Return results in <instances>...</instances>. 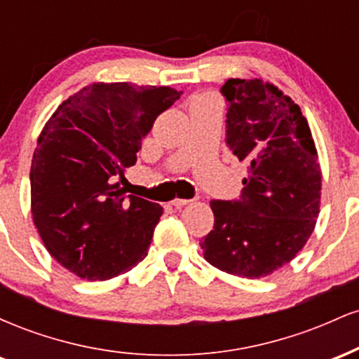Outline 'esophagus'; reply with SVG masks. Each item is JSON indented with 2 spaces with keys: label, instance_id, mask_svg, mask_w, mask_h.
I'll return each instance as SVG.
<instances>
[{
  "label": "esophagus",
  "instance_id": "34e87169",
  "mask_svg": "<svg viewBox=\"0 0 359 359\" xmlns=\"http://www.w3.org/2000/svg\"><path fill=\"white\" fill-rule=\"evenodd\" d=\"M189 203H191V201H187V199H174L170 204L174 205V208H182V205L189 204Z\"/></svg>",
  "mask_w": 359,
  "mask_h": 359
}]
</instances>
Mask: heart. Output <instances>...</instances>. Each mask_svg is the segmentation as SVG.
<instances>
[{
  "instance_id": "1",
  "label": "heart",
  "mask_w": 359,
  "mask_h": 359,
  "mask_svg": "<svg viewBox=\"0 0 359 359\" xmlns=\"http://www.w3.org/2000/svg\"><path fill=\"white\" fill-rule=\"evenodd\" d=\"M197 104H214V97L211 96H199L192 101V106Z\"/></svg>"
}]
</instances>
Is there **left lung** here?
<instances>
[{
  "label": "left lung",
  "mask_w": 359,
  "mask_h": 359,
  "mask_svg": "<svg viewBox=\"0 0 359 359\" xmlns=\"http://www.w3.org/2000/svg\"><path fill=\"white\" fill-rule=\"evenodd\" d=\"M226 145L248 165L240 199L211 201L214 228L199 241L226 273L263 278L287 265L316 228L319 156L302 111L277 86L228 79Z\"/></svg>",
  "instance_id": "8db88e82"
}]
</instances>
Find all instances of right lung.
Segmentation results:
<instances>
[{
  "instance_id": "right-lung-1",
  "label": "right lung",
  "mask_w": 359,
  "mask_h": 359,
  "mask_svg": "<svg viewBox=\"0 0 359 359\" xmlns=\"http://www.w3.org/2000/svg\"><path fill=\"white\" fill-rule=\"evenodd\" d=\"M182 90L96 82L65 100L40 133L32 216L45 248L77 277L108 280L147 257L162 205L126 196L125 170Z\"/></svg>"
}]
</instances>
